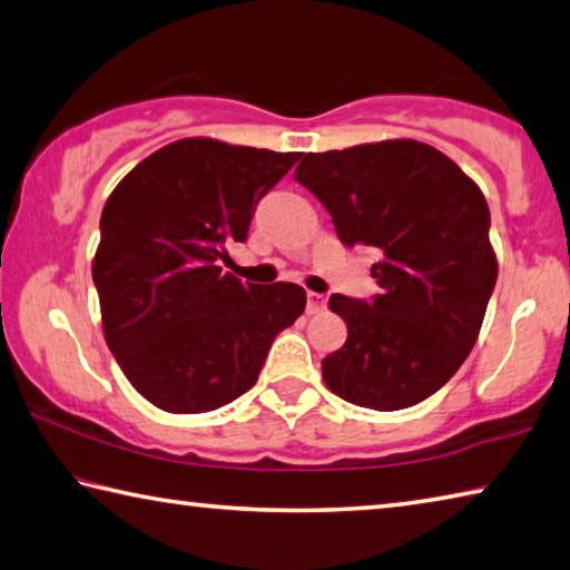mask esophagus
<instances>
[{
    "label": "esophagus",
    "mask_w": 570,
    "mask_h": 570,
    "mask_svg": "<svg viewBox=\"0 0 570 570\" xmlns=\"http://www.w3.org/2000/svg\"><path fill=\"white\" fill-rule=\"evenodd\" d=\"M326 308V296L308 292L306 294V314H321Z\"/></svg>",
    "instance_id": "1"
}]
</instances>
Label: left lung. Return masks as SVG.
<instances>
[{
  "label": "left lung",
  "instance_id": "obj_1",
  "mask_svg": "<svg viewBox=\"0 0 570 570\" xmlns=\"http://www.w3.org/2000/svg\"><path fill=\"white\" fill-rule=\"evenodd\" d=\"M294 179L326 206L341 242L381 254L371 266L381 294L328 298L348 336L321 361L326 386L364 409L416 406L471 354L499 276L481 189L413 139L306 154Z\"/></svg>",
  "mask_w": 570,
  "mask_h": 570
}]
</instances>
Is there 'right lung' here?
I'll return each instance as SVG.
<instances>
[{
	"label": "right lung",
	"instance_id": "obj_1",
	"mask_svg": "<svg viewBox=\"0 0 570 570\" xmlns=\"http://www.w3.org/2000/svg\"><path fill=\"white\" fill-rule=\"evenodd\" d=\"M298 157L179 139L107 199L91 262L101 326L124 376L161 411L204 413L239 399L278 331L304 314L302 286L242 284L219 266Z\"/></svg>",
	"mask_w": 570,
	"mask_h": 570
}]
</instances>
